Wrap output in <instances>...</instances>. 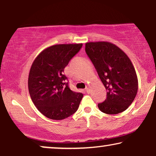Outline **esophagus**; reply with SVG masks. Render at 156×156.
Wrapping results in <instances>:
<instances>
[{
  "mask_svg": "<svg viewBox=\"0 0 156 156\" xmlns=\"http://www.w3.org/2000/svg\"><path fill=\"white\" fill-rule=\"evenodd\" d=\"M90 85H87L86 87H85V90H86L87 93H90Z\"/></svg>",
  "mask_w": 156,
  "mask_h": 156,
  "instance_id": "obj_1",
  "label": "esophagus"
}]
</instances>
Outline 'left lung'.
Returning <instances> with one entry per match:
<instances>
[{
	"label": "left lung",
	"instance_id": "1",
	"mask_svg": "<svg viewBox=\"0 0 156 156\" xmlns=\"http://www.w3.org/2000/svg\"><path fill=\"white\" fill-rule=\"evenodd\" d=\"M85 52L107 90V98L98 105L100 110L117 115L128 108L138 91V78L130 59L108 41L85 44Z\"/></svg>",
	"mask_w": 156,
	"mask_h": 156
}]
</instances>
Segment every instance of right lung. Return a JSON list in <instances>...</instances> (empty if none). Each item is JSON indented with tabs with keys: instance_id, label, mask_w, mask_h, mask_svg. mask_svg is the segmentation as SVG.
Masks as SVG:
<instances>
[{
	"instance_id": "add662e5",
	"label": "right lung",
	"mask_w": 156,
	"mask_h": 156,
	"mask_svg": "<svg viewBox=\"0 0 156 156\" xmlns=\"http://www.w3.org/2000/svg\"><path fill=\"white\" fill-rule=\"evenodd\" d=\"M83 44H56L43 50L30 69L28 89L32 102L47 118L61 120L78 110L83 95L72 91L64 69Z\"/></svg>"
}]
</instances>
